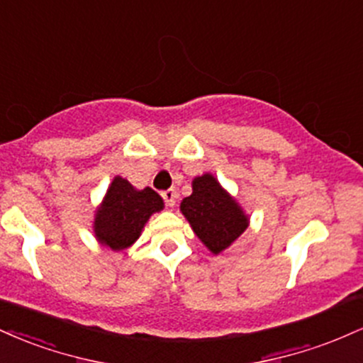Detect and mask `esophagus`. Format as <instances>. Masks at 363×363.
<instances>
[{
  "label": "esophagus",
  "mask_w": 363,
  "mask_h": 363,
  "mask_svg": "<svg viewBox=\"0 0 363 363\" xmlns=\"http://www.w3.org/2000/svg\"><path fill=\"white\" fill-rule=\"evenodd\" d=\"M162 198H164V201H165V205L167 206H170L172 208L174 205H176V199H177V193L174 189H167V191H164V193H162Z\"/></svg>",
  "instance_id": "34e87169"
}]
</instances>
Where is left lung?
<instances>
[{
	"label": "left lung",
	"mask_w": 363,
	"mask_h": 363,
	"mask_svg": "<svg viewBox=\"0 0 363 363\" xmlns=\"http://www.w3.org/2000/svg\"><path fill=\"white\" fill-rule=\"evenodd\" d=\"M181 211L213 254L225 251L249 225V216L211 174L194 177L193 194L182 199Z\"/></svg>",
	"instance_id": "8db88e82"
}]
</instances>
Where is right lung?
I'll return each instance as SVG.
<instances>
[{"label":"right lung","mask_w":363,"mask_h":363,"mask_svg":"<svg viewBox=\"0 0 363 363\" xmlns=\"http://www.w3.org/2000/svg\"><path fill=\"white\" fill-rule=\"evenodd\" d=\"M162 210L164 199L152 187L136 189L116 176L95 213V237L112 251H123L136 242L150 216Z\"/></svg>","instance_id":"1"}]
</instances>
